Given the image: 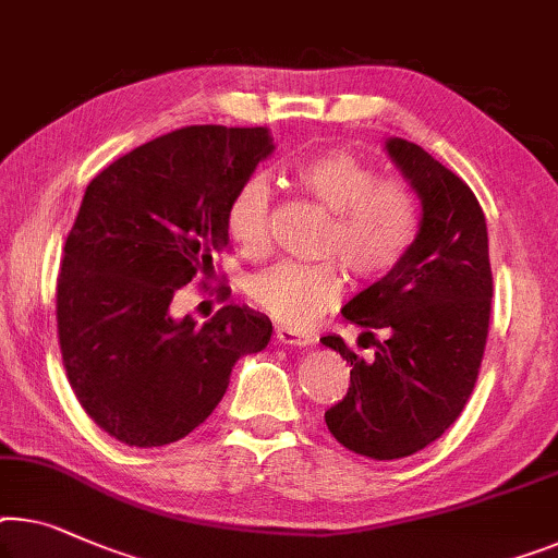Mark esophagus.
Instances as JSON below:
<instances>
[{
  "label": "esophagus",
  "mask_w": 558,
  "mask_h": 558,
  "mask_svg": "<svg viewBox=\"0 0 558 558\" xmlns=\"http://www.w3.org/2000/svg\"><path fill=\"white\" fill-rule=\"evenodd\" d=\"M276 338L280 340L282 345H295V348L313 345V336H307V332H303V330L288 328V326H280V328L276 330Z\"/></svg>",
  "instance_id": "obj_1"
}]
</instances>
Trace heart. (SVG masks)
Segmentation results:
<instances>
[{
  "label": "heart",
  "instance_id": "heart-1",
  "mask_svg": "<svg viewBox=\"0 0 558 558\" xmlns=\"http://www.w3.org/2000/svg\"><path fill=\"white\" fill-rule=\"evenodd\" d=\"M298 187L330 210L318 251L338 255L355 278L378 280L393 272L413 251L421 232V210L403 185L384 182L378 170L345 149H323L293 162ZM272 187L263 174L240 182L228 205V232L245 253L268 245ZM255 305L286 326H311L330 311L343 290L332 260L278 263L245 282Z\"/></svg>",
  "mask_w": 558,
  "mask_h": 558
}]
</instances>
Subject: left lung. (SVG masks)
<instances>
[{"label":"left lung","mask_w":558,"mask_h":558,"mask_svg":"<svg viewBox=\"0 0 558 558\" xmlns=\"http://www.w3.org/2000/svg\"><path fill=\"white\" fill-rule=\"evenodd\" d=\"M386 153L421 199L418 240L340 311L361 338L378 330L386 340L363 361L340 336L320 338L353 365L345 398L326 411L328 430L376 461L421 451L459 418L478 378L494 295L486 218L471 187L409 140L388 137Z\"/></svg>","instance_id":"8db88e82"}]
</instances>
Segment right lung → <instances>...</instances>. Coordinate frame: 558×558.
<instances>
[{
  "label": "right lung",
  "instance_id": "1",
  "mask_svg": "<svg viewBox=\"0 0 558 558\" xmlns=\"http://www.w3.org/2000/svg\"><path fill=\"white\" fill-rule=\"evenodd\" d=\"M272 149L268 128L193 124L87 185L64 243L57 332L80 405L120 444L185 438L222 401L232 365L270 343V318L247 305L197 326L170 303L226 251L230 197Z\"/></svg>",
  "mask_w": 558,
  "mask_h": 558
}]
</instances>
